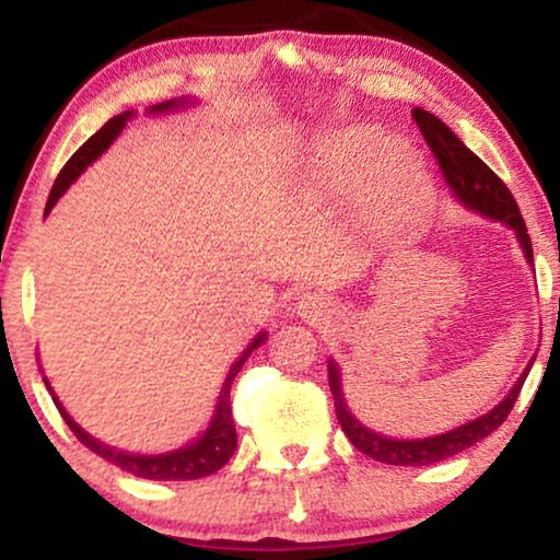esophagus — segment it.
Instances as JSON below:
<instances>
[{
  "instance_id": "1",
  "label": "esophagus",
  "mask_w": 560,
  "mask_h": 560,
  "mask_svg": "<svg viewBox=\"0 0 560 560\" xmlns=\"http://www.w3.org/2000/svg\"><path fill=\"white\" fill-rule=\"evenodd\" d=\"M332 313V302L330 296L325 294H317V292H310V294H302L300 302H296V315L307 317V320H325Z\"/></svg>"
}]
</instances>
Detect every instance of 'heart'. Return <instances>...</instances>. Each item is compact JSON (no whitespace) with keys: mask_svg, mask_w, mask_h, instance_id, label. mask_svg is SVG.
Listing matches in <instances>:
<instances>
[{"mask_svg":"<svg viewBox=\"0 0 560 560\" xmlns=\"http://www.w3.org/2000/svg\"><path fill=\"white\" fill-rule=\"evenodd\" d=\"M400 158V150L395 144H377L364 147V150H353L332 165V178L346 186H362V183L372 180L374 175L390 167L395 160Z\"/></svg>","mask_w":560,"mask_h":560,"instance_id":"heart-1","label":"heart"}]
</instances>
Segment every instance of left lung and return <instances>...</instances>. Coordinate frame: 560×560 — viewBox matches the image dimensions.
Masks as SVG:
<instances>
[{"instance_id": "8db88e82", "label": "left lung", "mask_w": 560, "mask_h": 560, "mask_svg": "<svg viewBox=\"0 0 560 560\" xmlns=\"http://www.w3.org/2000/svg\"><path fill=\"white\" fill-rule=\"evenodd\" d=\"M413 118L416 124H419L427 144L431 147V152H434L439 167H442L444 173V180H447V186L452 188L457 201L463 203L465 209H472L478 211V214L493 219V222L512 228L516 240H520L522 250H525V258L529 260V266H533V243H529L525 219H522L520 207H516L512 190L504 186V180H501L478 154H472L468 147L455 137V131H452L447 124L439 121V118L431 116L429 110L413 108ZM527 372L529 366L522 372V377L514 382V387L509 390L506 398L476 421H468L463 423V427L447 431V434L429 439H390L366 429L364 423L353 419L351 410L346 408L343 402L341 372H338L336 364L328 362L330 393L332 402H336V416L343 434L349 436L353 447L364 452V455L380 459V463L385 465H402V468H421V465L442 463V459L457 455V452L468 450L476 442H480V439L493 434V431L506 421V416L512 413L516 395H520L522 385H525L527 380Z\"/></svg>"}]
</instances>
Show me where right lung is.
<instances>
[{
  "label": "right lung",
  "instance_id": "1",
  "mask_svg": "<svg viewBox=\"0 0 560 560\" xmlns=\"http://www.w3.org/2000/svg\"><path fill=\"white\" fill-rule=\"evenodd\" d=\"M178 105H186V103H183V101H167V103L152 105L150 113H167V110L178 108ZM129 118H131V110H126V113H121V116L110 118V121L105 124L101 131L92 133V137L80 147V150L72 154V160L63 165L59 178H56V183H54L51 194H48L46 214L54 209V203L59 201V196L63 194V190L72 186L77 178H80V175L84 173V167H88L90 162H95L97 158H101V154L108 150L113 141H116V137L124 131V126H126V121H129ZM264 341H266V332H260V336L253 338V343L243 351V357H240L237 362L232 364L228 380H224V385H222V393H219L214 419H211L209 429L203 431V434L198 436L196 442H190V444H186V447H180L175 452H165V455H129V452L113 450V447H108V444L97 442L95 436H90L88 431L77 427V423L72 421V416L63 410V406L59 402V398H56V395H54V402H56V408H59L61 419L67 421V427L74 431V436L80 439L84 447H88L90 452H95V455H101L103 459H108V463L118 465L121 470L131 472V476L150 478V480H196V478L211 476V472H217L232 455H235V447H237L235 419H232V406H230L232 380H235V374L240 370H243L245 359L250 357L253 349H258V346ZM46 387L51 390L48 380H46Z\"/></svg>",
  "mask_w": 560,
  "mask_h": 560
}]
</instances>
